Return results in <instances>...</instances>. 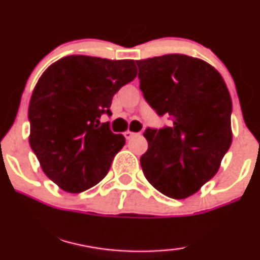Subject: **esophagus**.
<instances>
[{
	"instance_id": "esophagus-1",
	"label": "esophagus",
	"mask_w": 260,
	"mask_h": 260,
	"mask_svg": "<svg viewBox=\"0 0 260 260\" xmlns=\"http://www.w3.org/2000/svg\"><path fill=\"white\" fill-rule=\"evenodd\" d=\"M124 136H125L126 140H130V138H133L134 136H136V134L133 133V131H130V130H126L125 133H124Z\"/></svg>"
}]
</instances>
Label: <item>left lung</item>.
<instances>
[{
	"instance_id": "obj_1",
	"label": "left lung",
	"mask_w": 260,
	"mask_h": 260,
	"mask_svg": "<svg viewBox=\"0 0 260 260\" xmlns=\"http://www.w3.org/2000/svg\"><path fill=\"white\" fill-rule=\"evenodd\" d=\"M136 63L146 100L173 123L146 130L141 166L157 191L184 200L217 173L231 147V94L221 74L203 59L171 53Z\"/></svg>"
}]
</instances>
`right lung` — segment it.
Listing matches in <instances>:
<instances>
[{"mask_svg":"<svg viewBox=\"0 0 260 260\" xmlns=\"http://www.w3.org/2000/svg\"><path fill=\"white\" fill-rule=\"evenodd\" d=\"M136 75L133 59L73 55L40 76L28 107L29 146L63 191L79 193L105 178L125 137L99 119L110 116L113 95Z\"/></svg>","mask_w":260,"mask_h":260,"instance_id":"add662e5","label":"right lung"}]
</instances>
